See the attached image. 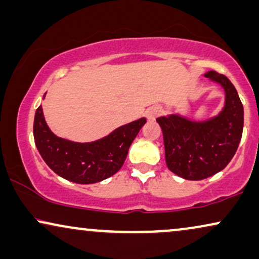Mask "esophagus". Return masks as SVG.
<instances>
[{
  "label": "esophagus",
  "instance_id": "obj_1",
  "mask_svg": "<svg viewBox=\"0 0 259 259\" xmlns=\"http://www.w3.org/2000/svg\"><path fill=\"white\" fill-rule=\"evenodd\" d=\"M160 113H161V109L159 106H152L150 109L147 110L146 116L148 119H155Z\"/></svg>",
  "mask_w": 259,
  "mask_h": 259
}]
</instances>
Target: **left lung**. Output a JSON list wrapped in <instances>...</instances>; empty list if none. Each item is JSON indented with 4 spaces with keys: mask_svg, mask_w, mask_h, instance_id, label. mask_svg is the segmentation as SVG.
Returning a JSON list of instances; mask_svg holds the SVG:
<instances>
[{
    "mask_svg": "<svg viewBox=\"0 0 259 259\" xmlns=\"http://www.w3.org/2000/svg\"><path fill=\"white\" fill-rule=\"evenodd\" d=\"M225 90V106L218 116L194 122L178 114L159 117L168 169L189 181H202L224 169L243 135L244 109L233 83L225 75L204 74Z\"/></svg>",
    "mask_w": 259,
    "mask_h": 259,
    "instance_id": "left-lung-1",
    "label": "left lung"
}]
</instances>
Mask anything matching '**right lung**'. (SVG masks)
I'll return each mask as SVG.
<instances>
[{
    "instance_id": "add662e5",
    "label": "right lung",
    "mask_w": 259,
    "mask_h": 259,
    "mask_svg": "<svg viewBox=\"0 0 259 259\" xmlns=\"http://www.w3.org/2000/svg\"><path fill=\"white\" fill-rule=\"evenodd\" d=\"M145 123L146 118H140L117 127L103 139L78 143L55 135L39 106L34 116L33 136L42 160L56 175L77 184H93L119 171L130 145Z\"/></svg>"
}]
</instances>
